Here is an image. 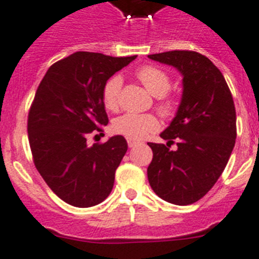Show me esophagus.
Instances as JSON below:
<instances>
[{"instance_id": "1", "label": "esophagus", "mask_w": 259, "mask_h": 259, "mask_svg": "<svg viewBox=\"0 0 259 259\" xmlns=\"http://www.w3.org/2000/svg\"><path fill=\"white\" fill-rule=\"evenodd\" d=\"M138 144L137 141H134V139H127V146H129V148H133V147H135Z\"/></svg>"}]
</instances>
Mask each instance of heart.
<instances>
[{"mask_svg":"<svg viewBox=\"0 0 259 259\" xmlns=\"http://www.w3.org/2000/svg\"><path fill=\"white\" fill-rule=\"evenodd\" d=\"M138 78L143 83L147 91L154 97L166 96L171 87L170 76L162 70L153 66L142 67L138 71ZM122 79L115 75L107 80L103 87V103L107 110L116 111L118 107V98L121 91ZM162 113H170L172 110L171 102H161L158 105ZM158 129V121L153 115L149 113H125L113 121L112 132L115 134L126 137L127 139H142L148 133L156 132Z\"/></svg>","mask_w":259,"mask_h":259,"instance_id":"obj_1","label":"heart"}]
</instances>
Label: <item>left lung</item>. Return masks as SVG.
Segmentation results:
<instances>
[{"label":"left lung","instance_id":"8db88e82","mask_svg":"<svg viewBox=\"0 0 259 259\" xmlns=\"http://www.w3.org/2000/svg\"><path fill=\"white\" fill-rule=\"evenodd\" d=\"M183 76L175 117L161 133L166 144L148 143L153 151L147 175L163 200L187 206L204 197L226 167L236 139V112L224 75L209 59L193 51L148 55ZM174 140L177 149L169 148Z\"/></svg>","mask_w":259,"mask_h":259}]
</instances>
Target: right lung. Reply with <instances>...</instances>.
Here are the masks:
<instances>
[{"label": "right lung", "mask_w": 259, "mask_h": 259, "mask_svg": "<svg viewBox=\"0 0 259 259\" xmlns=\"http://www.w3.org/2000/svg\"><path fill=\"white\" fill-rule=\"evenodd\" d=\"M135 57L75 52L53 64L38 87L28 117L34 165L50 189L71 206L100 204L112 190L126 141L113 135L91 147L87 135L108 124L103 87Z\"/></svg>", "instance_id": "right-lung-1"}]
</instances>
